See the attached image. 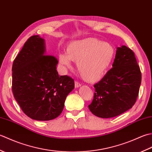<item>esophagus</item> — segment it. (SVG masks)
<instances>
[{"label":"esophagus","mask_w":152,"mask_h":152,"mask_svg":"<svg viewBox=\"0 0 152 152\" xmlns=\"http://www.w3.org/2000/svg\"><path fill=\"white\" fill-rule=\"evenodd\" d=\"M74 86H75V88H79V87L82 86V84L78 81H75V82H74Z\"/></svg>","instance_id":"1"}]
</instances>
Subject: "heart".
<instances>
[{
    "mask_svg": "<svg viewBox=\"0 0 152 152\" xmlns=\"http://www.w3.org/2000/svg\"><path fill=\"white\" fill-rule=\"evenodd\" d=\"M114 48L110 44L95 38H86L67 45L66 54L59 55L61 64L67 68L71 60L77 62L79 73L85 81H99L107 72L114 56Z\"/></svg>",
    "mask_w": 152,
    "mask_h": 152,
    "instance_id": "1",
    "label": "heart"
}]
</instances>
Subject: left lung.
<instances>
[{"mask_svg": "<svg viewBox=\"0 0 152 152\" xmlns=\"http://www.w3.org/2000/svg\"><path fill=\"white\" fill-rule=\"evenodd\" d=\"M141 78L133 51L125 46L118 47L112 68L94 85L90 111L102 118L115 117L127 111L136 102Z\"/></svg>", "mask_w": 152, "mask_h": 152, "instance_id": "1", "label": "left lung"}]
</instances>
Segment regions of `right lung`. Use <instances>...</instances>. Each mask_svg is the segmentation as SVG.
<instances>
[{
  "instance_id": "right-lung-1",
  "label": "right lung",
  "mask_w": 152,
  "mask_h": 152,
  "mask_svg": "<svg viewBox=\"0 0 152 152\" xmlns=\"http://www.w3.org/2000/svg\"><path fill=\"white\" fill-rule=\"evenodd\" d=\"M57 59L45 53L44 40L38 35L25 43L12 65V92L28 117L49 121L62 112L66 96L74 88L71 77L59 76Z\"/></svg>"
}]
</instances>
